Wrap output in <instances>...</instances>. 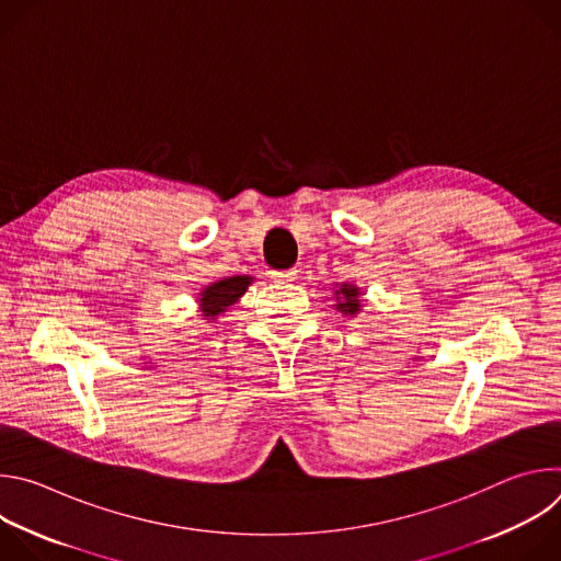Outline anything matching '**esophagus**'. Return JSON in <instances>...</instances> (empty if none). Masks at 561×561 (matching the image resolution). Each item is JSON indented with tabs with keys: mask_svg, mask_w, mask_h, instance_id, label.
Instances as JSON below:
<instances>
[{
	"mask_svg": "<svg viewBox=\"0 0 561 561\" xmlns=\"http://www.w3.org/2000/svg\"><path fill=\"white\" fill-rule=\"evenodd\" d=\"M271 277L275 282H293L297 277V271L295 268H288V271H271Z\"/></svg>",
	"mask_w": 561,
	"mask_h": 561,
	"instance_id": "esophagus-1",
	"label": "esophagus"
}]
</instances>
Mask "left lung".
<instances>
[{
	"instance_id": "1",
	"label": "left lung",
	"mask_w": 561,
	"mask_h": 561,
	"mask_svg": "<svg viewBox=\"0 0 561 561\" xmlns=\"http://www.w3.org/2000/svg\"><path fill=\"white\" fill-rule=\"evenodd\" d=\"M362 290L355 286V284H342L337 290H335V308L342 312V314H357L362 310Z\"/></svg>"
}]
</instances>
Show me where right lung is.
Instances as JSON below:
<instances>
[{
	"mask_svg": "<svg viewBox=\"0 0 561 561\" xmlns=\"http://www.w3.org/2000/svg\"><path fill=\"white\" fill-rule=\"evenodd\" d=\"M251 282H253V277H249V275H234V277H226V279H219L215 284L206 286L199 293V299H197L204 319H208V322H215V319L228 306H232L239 297H242L249 290Z\"/></svg>",
	"mask_w": 561,
	"mask_h": 561,
	"instance_id": "1",
	"label": "right lung"
}]
</instances>
